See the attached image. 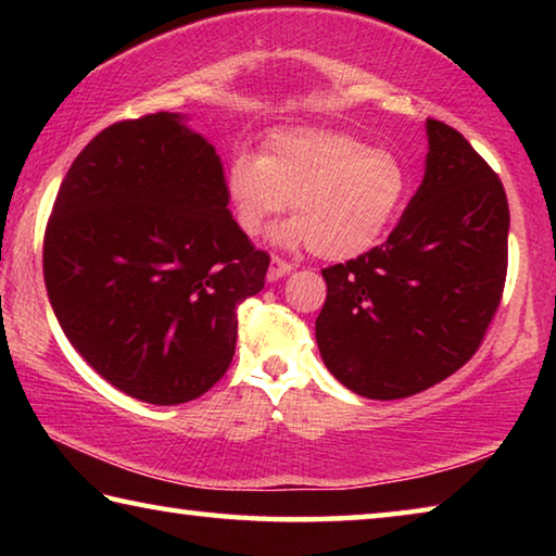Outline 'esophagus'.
<instances>
[{
    "label": "esophagus",
    "mask_w": 556,
    "mask_h": 556,
    "mask_svg": "<svg viewBox=\"0 0 556 556\" xmlns=\"http://www.w3.org/2000/svg\"><path fill=\"white\" fill-rule=\"evenodd\" d=\"M291 269H294V267H291L289 262L279 260V257H271L269 269H267V279H269V281H277V279H281V277L291 275Z\"/></svg>",
    "instance_id": "esophagus-1"
}]
</instances>
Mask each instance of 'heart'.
<instances>
[{
	"label": "heart",
	"mask_w": 556,
	"mask_h": 556,
	"mask_svg": "<svg viewBox=\"0 0 556 556\" xmlns=\"http://www.w3.org/2000/svg\"><path fill=\"white\" fill-rule=\"evenodd\" d=\"M407 191L397 154L318 127L275 131L260 156L240 154L228 168V199L244 235L257 238L291 203L296 218L275 240L312 244L314 255L333 262L372 250L397 220Z\"/></svg>",
	"instance_id": "obj_1"
}]
</instances>
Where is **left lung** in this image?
Here are the masks:
<instances>
[{
    "label": "left lung",
    "instance_id": "8db88e82",
    "mask_svg": "<svg viewBox=\"0 0 556 556\" xmlns=\"http://www.w3.org/2000/svg\"><path fill=\"white\" fill-rule=\"evenodd\" d=\"M425 178L380 248L321 269L316 343L326 368L368 400L431 388L481 345L507 275L505 188L466 137L427 119Z\"/></svg>",
    "mask_w": 556,
    "mask_h": 556
}]
</instances>
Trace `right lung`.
I'll return each instance as SVG.
<instances>
[{
  "instance_id": "add662e5",
  "label": "right lung",
  "mask_w": 556,
  "mask_h": 556,
  "mask_svg": "<svg viewBox=\"0 0 556 556\" xmlns=\"http://www.w3.org/2000/svg\"><path fill=\"white\" fill-rule=\"evenodd\" d=\"M220 156L178 112L115 122L75 156L43 238L63 333L129 397L181 404L235 355L269 255L228 211Z\"/></svg>"
}]
</instances>
